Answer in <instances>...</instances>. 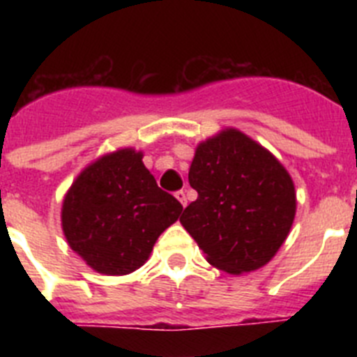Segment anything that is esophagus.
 Returning <instances> with one entry per match:
<instances>
[{
  "instance_id": "1",
  "label": "esophagus",
  "mask_w": 357,
  "mask_h": 357,
  "mask_svg": "<svg viewBox=\"0 0 357 357\" xmlns=\"http://www.w3.org/2000/svg\"><path fill=\"white\" fill-rule=\"evenodd\" d=\"M175 198H176V200H178V202H181L182 207L188 206V197H185V191H182V189H181V191H176Z\"/></svg>"
}]
</instances>
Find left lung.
Wrapping results in <instances>:
<instances>
[{
  "instance_id": "8db88e82",
  "label": "left lung",
  "mask_w": 357,
  "mask_h": 357,
  "mask_svg": "<svg viewBox=\"0 0 357 357\" xmlns=\"http://www.w3.org/2000/svg\"><path fill=\"white\" fill-rule=\"evenodd\" d=\"M198 198L181 223L218 270L241 275L273 259L291 230V175L263 144L227 127L200 141L189 168Z\"/></svg>"
}]
</instances>
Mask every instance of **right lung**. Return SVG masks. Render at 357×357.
<instances>
[{"label":"right lung","instance_id":"1","mask_svg":"<svg viewBox=\"0 0 357 357\" xmlns=\"http://www.w3.org/2000/svg\"><path fill=\"white\" fill-rule=\"evenodd\" d=\"M181 213V202L143 164V151L118 148L78 173L62 200L61 222L69 248L94 272L128 275Z\"/></svg>","mask_w":357,"mask_h":357}]
</instances>
